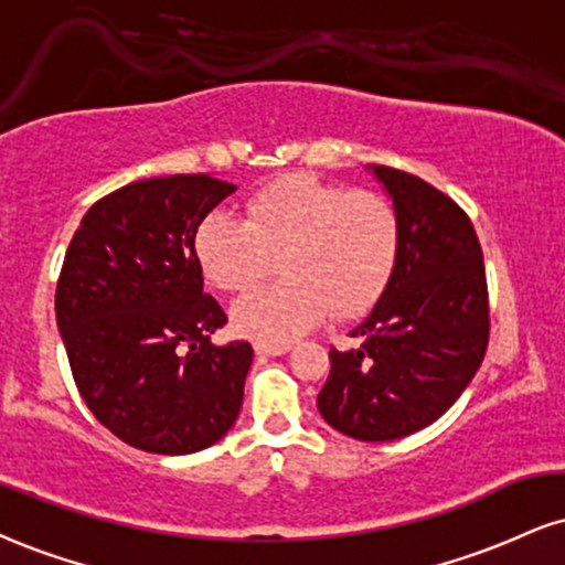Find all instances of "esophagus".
Here are the masks:
<instances>
[{"label": "esophagus", "mask_w": 565, "mask_h": 565, "mask_svg": "<svg viewBox=\"0 0 565 565\" xmlns=\"http://www.w3.org/2000/svg\"><path fill=\"white\" fill-rule=\"evenodd\" d=\"M291 350V344H270V342H255V352L257 355H287V352Z\"/></svg>", "instance_id": "34e87169"}]
</instances>
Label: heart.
I'll use <instances>...</instances> for the list:
<instances>
[{
    "label": "heart",
    "instance_id": "1",
    "mask_svg": "<svg viewBox=\"0 0 565 565\" xmlns=\"http://www.w3.org/2000/svg\"><path fill=\"white\" fill-rule=\"evenodd\" d=\"M399 215L384 194L278 175L247 200V217L223 210L196 226L194 255L221 291H244L278 255L284 278L249 291L234 308L242 334L287 344L326 312L355 318L382 300L399 263Z\"/></svg>",
    "mask_w": 565,
    "mask_h": 565
}]
</instances>
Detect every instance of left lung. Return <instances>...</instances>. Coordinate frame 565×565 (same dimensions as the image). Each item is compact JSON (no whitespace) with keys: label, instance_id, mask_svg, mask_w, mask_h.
<instances>
[{"label":"left lung","instance_id":"left-lung-1","mask_svg":"<svg viewBox=\"0 0 565 565\" xmlns=\"http://www.w3.org/2000/svg\"><path fill=\"white\" fill-rule=\"evenodd\" d=\"M399 215V263L371 316L331 348L318 411L337 431L390 441L437 420L471 384L489 344L484 255L471 217L418 175L373 166Z\"/></svg>","mask_w":565,"mask_h":565}]
</instances>
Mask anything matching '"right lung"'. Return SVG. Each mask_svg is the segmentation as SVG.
<instances>
[{
    "instance_id": "right-lung-1",
    "label": "right lung",
    "mask_w": 565,
    "mask_h": 565,
    "mask_svg": "<svg viewBox=\"0 0 565 565\" xmlns=\"http://www.w3.org/2000/svg\"><path fill=\"white\" fill-rule=\"evenodd\" d=\"M234 183L207 173L134 181L88 207L54 312L88 411L126 445L189 455L242 411L249 342L215 348L226 312L202 289L196 226Z\"/></svg>"
}]
</instances>
